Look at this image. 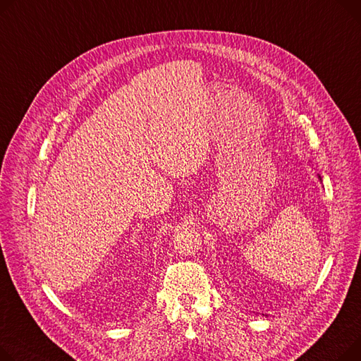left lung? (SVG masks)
<instances>
[{
    "mask_svg": "<svg viewBox=\"0 0 361 361\" xmlns=\"http://www.w3.org/2000/svg\"><path fill=\"white\" fill-rule=\"evenodd\" d=\"M318 177H319V180H321V176H319V174H318Z\"/></svg>",
    "mask_w": 361,
    "mask_h": 361,
    "instance_id": "8db88e82",
    "label": "left lung"
}]
</instances>
